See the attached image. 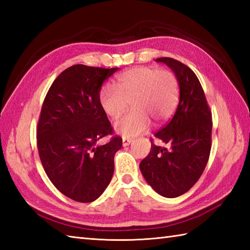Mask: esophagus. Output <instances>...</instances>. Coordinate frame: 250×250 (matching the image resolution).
<instances>
[{
	"mask_svg": "<svg viewBox=\"0 0 250 250\" xmlns=\"http://www.w3.org/2000/svg\"><path fill=\"white\" fill-rule=\"evenodd\" d=\"M132 142H133V140H132V139H128V137H124V139H122V145H124V147L129 146Z\"/></svg>",
	"mask_w": 250,
	"mask_h": 250,
	"instance_id": "34e87169",
	"label": "esophagus"
}]
</instances>
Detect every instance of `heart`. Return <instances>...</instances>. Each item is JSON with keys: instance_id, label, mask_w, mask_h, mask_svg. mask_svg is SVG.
<instances>
[{"instance_id": "obj_1", "label": "heart", "mask_w": 250, "mask_h": 250, "mask_svg": "<svg viewBox=\"0 0 250 250\" xmlns=\"http://www.w3.org/2000/svg\"><path fill=\"white\" fill-rule=\"evenodd\" d=\"M115 86L101 89L99 103L104 113L115 119L131 102L132 111L114 122L117 133L125 136L145 132L150 126V120L160 124L168 119L178 103V81L169 71L150 66L134 67L121 73Z\"/></svg>"}]
</instances>
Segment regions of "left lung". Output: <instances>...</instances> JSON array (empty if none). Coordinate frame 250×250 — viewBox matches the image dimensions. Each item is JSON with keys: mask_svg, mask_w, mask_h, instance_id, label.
I'll list each match as a JSON object with an SVG mask.
<instances>
[{"mask_svg": "<svg viewBox=\"0 0 250 250\" xmlns=\"http://www.w3.org/2000/svg\"><path fill=\"white\" fill-rule=\"evenodd\" d=\"M177 77L179 102L173 118L155 136L166 144L151 149L140 168L151 188L166 198L187 192L198 182L208 161L211 148V111L193 71L172 58H159Z\"/></svg>", "mask_w": 250, "mask_h": 250, "instance_id": "8db88e82", "label": "left lung"}]
</instances>
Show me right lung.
<instances>
[{
    "label": "right lung",
    "instance_id": "obj_1",
    "mask_svg": "<svg viewBox=\"0 0 250 250\" xmlns=\"http://www.w3.org/2000/svg\"><path fill=\"white\" fill-rule=\"evenodd\" d=\"M117 70L68 67L52 83L42 106L36 131L41 162L55 187L76 202L97 200L113 177L122 139L115 135L107 144L98 145L114 133L99 93Z\"/></svg>",
    "mask_w": 250,
    "mask_h": 250
}]
</instances>
